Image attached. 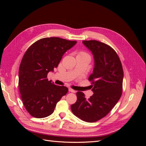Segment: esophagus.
Segmentation results:
<instances>
[{
  "mask_svg": "<svg viewBox=\"0 0 146 146\" xmlns=\"http://www.w3.org/2000/svg\"><path fill=\"white\" fill-rule=\"evenodd\" d=\"M69 92H76V91L71 89V88H69Z\"/></svg>",
  "mask_w": 146,
  "mask_h": 146,
  "instance_id": "obj_1",
  "label": "esophagus"
}]
</instances>
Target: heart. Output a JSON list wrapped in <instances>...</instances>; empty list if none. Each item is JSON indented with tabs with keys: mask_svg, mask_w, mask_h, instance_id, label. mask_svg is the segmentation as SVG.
I'll list each match as a JSON object with an SVG mask.
<instances>
[{
	"mask_svg": "<svg viewBox=\"0 0 146 146\" xmlns=\"http://www.w3.org/2000/svg\"><path fill=\"white\" fill-rule=\"evenodd\" d=\"M78 56H86V57H88V58H90V55L88 54L87 52H84V51H81L78 53Z\"/></svg>",
	"mask_w": 146,
	"mask_h": 146,
	"instance_id": "1",
	"label": "heart"
}]
</instances>
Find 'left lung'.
Masks as SVG:
<instances>
[{"label": "left lung", "instance_id": "obj_1", "mask_svg": "<svg viewBox=\"0 0 146 146\" xmlns=\"http://www.w3.org/2000/svg\"><path fill=\"white\" fill-rule=\"evenodd\" d=\"M83 43L94 56V68L88 78L94 94L86 99L84 93L78 91L77 102L70 108L82 120L94 122L107 116L121 98L123 72L121 60L112 47L96 40Z\"/></svg>", "mask_w": 146, "mask_h": 146}]
</instances>
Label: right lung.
I'll return each instance as SVG.
<instances>
[{"mask_svg":"<svg viewBox=\"0 0 146 146\" xmlns=\"http://www.w3.org/2000/svg\"><path fill=\"white\" fill-rule=\"evenodd\" d=\"M77 43L58 37L42 38L25 52L19 69V89L25 109L36 118L47 117L68 88L48 81L47 74L58 66L64 53Z\"/></svg>","mask_w":146,"mask_h":146,"instance_id":"right-lung-1","label":"right lung"}]
</instances>
